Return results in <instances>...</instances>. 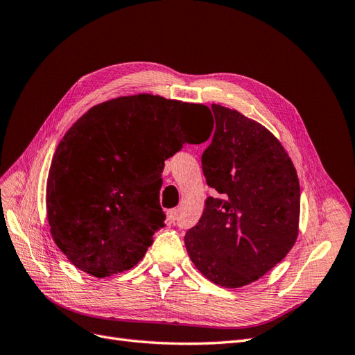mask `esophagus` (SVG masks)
Returning a JSON list of instances; mask_svg holds the SVG:
<instances>
[{"label":"esophagus","instance_id":"obj_1","mask_svg":"<svg viewBox=\"0 0 355 355\" xmlns=\"http://www.w3.org/2000/svg\"><path fill=\"white\" fill-rule=\"evenodd\" d=\"M167 219L170 223H175L178 219V210L176 209H170L167 210Z\"/></svg>","mask_w":355,"mask_h":355}]
</instances>
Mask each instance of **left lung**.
I'll return each instance as SVG.
<instances>
[{"label":"left lung","mask_w":355,"mask_h":355,"mask_svg":"<svg viewBox=\"0 0 355 355\" xmlns=\"http://www.w3.org/2000/svg\"><path fill=\"white\" fill-rule=\"evenodd\" d=\"M211 111L216 128L201 164L216 192L185 247L207 280L237 288L272 270L295 245L300 188L292 159L268 128L216 103Z\"/></svg>","instance_id":"obj_1"}]
</instances>
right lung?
I'll return each instance as SVG.
<instances>
[{
	"instance_id": "add662e5",
	"label": "right lung",
	"mask_w": 355,
	"mask_h": 355,
	"mask_svg": "<svg viewBox=\"0 0 355 355\" xmlns=\"http://www.w3.org/2000/svg\"><path fill=\"white\" fill-rule=\"evenodd\" d=\"M206 105L154 94L90 108L63 136L47 179L51 237L78 270L103 278L130 270L164 227V161L196 132Z\"/></svg>"
}]
</instances>
